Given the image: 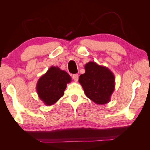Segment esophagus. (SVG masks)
Listing matches in <instances>:
<instances>
[{
  "instance_id": "1",
  "label": "esophagus",
  "mask_w": 150,
  "mask_h": 150,
  "mask_svg": "<svg viewBox=\"0 0 150 150\" xmlns=\"http://www.w3.org/2000/svg\"><path fill=\"white\" fill-rule=\"evenodd\" d=\"M72 79L74 80L75 82H77L78 81V74H75L72 75Z\"/></svg>"
}]
</instances>
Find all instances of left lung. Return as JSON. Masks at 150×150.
<instances>
[{"instance_id":"obj_1","label":"left lung","mask_w":150,"mask_h":150,"mask_svg":"<svg viewBox=\"0 0 150 150\" xmlns=\"http://www.w3.org/2000/svg\"><path fill=\"white\" fill-rule=\"evenodd\" d=\"M85 73L81 74L79 83L86 96L98 104L110 101L115 88V77L108 67L90 61L85 66Z\"/></svg>"}]
</instances>
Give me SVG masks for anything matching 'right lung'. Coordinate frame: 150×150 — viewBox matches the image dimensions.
<instances>
[{
    "instance_id": "right-lung-1",
    "label": "right lung",
    "mask_w": 150,
    "mask_h": 150,
    "mask_svg": "<svg viewBox=\"0 0 150 150\" xmlns=\"http://www.w3.org/2000/svg\"><path fill=\"white\" fill-rule=\"evenodd\" d=\"M71 81V76L67 72L57 66H51L36 84L38 96L46 106H51L64 95L67 84Z\"/></svg>"
}]
</instances>
